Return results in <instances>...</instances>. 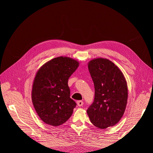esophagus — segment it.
<instances>
[{
    "mask_svg": "<svg viewBox=\"0 0 153 153\" xmlns=\"http://www.w3.org/2000/svg\"><path fill=\"white\" fill-rule=\"evenodd\" d=\"M76 103H77L78 106H82L83 105H84V102H83V101H82V100L77 101Z\"/></svg>",
    "mask_w": 153,
    "mask_h": 153,
    "instance_id": "obj_1",
    "label": "esophagus"
}]
</instances>
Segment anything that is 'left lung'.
<instances>
[{
	"label": "left lung",
	"mask_w": 153,
	"mask_h": 153,
	"mask_svg": "<svg viewBox=\"0 0 153 153\" xmlns=\"http://www.w3.org/2000/svg\"><path fill=\"white\" fill-rule=\"evenodd\" d=\"M94 85V100L87 110L91 122L105 129L121 119L128 100V86L121 70L106 59H95L88 64Z\"/></svg>",
	"instance_id": "obj_1"
}]
</instances>
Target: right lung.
Wrapping results in <instances>:
<instances>
[{"instance_id": "add662e5", "label": "right lung", "mask_w": 153, "mask_h": 153, "mask_svg": "<svg viewBox=\"0 0 153 153\" xmlns=\"http://www.w3.org/2000/svg\"><path fill=\"white\" fill-rule=\"evenodd\" d=\"M78 65L76 60L59 57L45 63L37 72L32 100L37 114L46 124L58 126L71 116L76 103L70 98L68 82Z\"/></svg>"}]
</instances>
